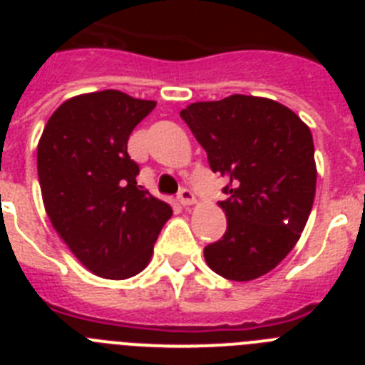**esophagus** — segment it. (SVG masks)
Instances as JSON below:
<instances>
[{"instance_id":"esophagus-1","label":"esophagus","mask_w":365,"mask_h":365,"mask_svg":"<svg viewBox=\"0 0 365 365\" xmlns=\"http://www.w3.org/2000/svg\"><path fill=\"white\" fill-rule=\"evenodd\" d=\"M177 199H179V202L182 206H190V205H193V202H195V195H193L192 190H188V188H180Z\"/></svg>"}]
</instances>
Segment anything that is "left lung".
Masks as SVG:
<instances>
[{
    "mask_svg": "<svg viewBox=\"0 0 365 365\" xmlns=\"http://www.w3.org/2000/svg\"><path fill=\"white\" fill-rule=\"evenodd\" d=\"M205 148L212 172L228 179L219 202L227 232L205 248L214 272L250 282L285 259L298 243L316 193L309 125L270 98L232 95L180 111Z\"/></svg>",
    "mask_w": 365,
    "mask_h": 365,
    "instance_id": "left-lung-1",
    "label": "left lung"
}]
</instances>
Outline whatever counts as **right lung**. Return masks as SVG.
<instances>
[{
	"instance_id": "obj_1",
	"label": "right lung",
	"mask_w": 365,
	"mask_h": 365,
	"mask_svg": "<svg viewBox=\"0 0 365 365\" xmlns=\"http://www.w3.org/2000/svg\"><path fill=\"white\" fill-rule=\"evenodd\" d=\"M157 102L115 89L66 100L38 143L45 212L74 257L106 279L146 269L172 206L137 185L128 138Z\"/></svg>"
}]
</instances>
